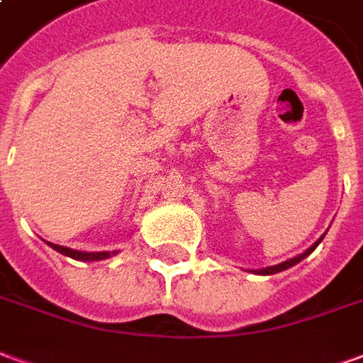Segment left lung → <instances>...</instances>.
<instances>
[{"label": "left lung", "instance_id": "left-lung-1", "mask_svg": "<svg viewBox=\"0 0 363 363\" xmlns=\"http://www.w3.org/2000/svg\"><path fill=\"white\" fill-rule=\"evenodd\" d=\"M320 241H323V237H320L319 241H317V243L313 245V247H309V249H307V251H305L303 255H299V257H294V259L286 260V262H281V264H276V267H268V268H262V270H257V274H264V276H268V274L281 272V270H286V268L294 267V264H297L299 260H303L305 257H307V255H311V252L315 251V249H317V245H319Z\"/></svg>", "mask_w": 363, "mask_h": 363}]
</instances>
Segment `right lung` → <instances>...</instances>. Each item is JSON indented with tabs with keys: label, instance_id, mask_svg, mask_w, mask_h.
I'll return each instance as SVG.
<instances>
[{
	"label": "right lung",
	"instance_id": "add662e5",
	"mask_svg": "<svg viewBox=\"0 0 363 363\" xmlns=\"http://www.w3.org/2000/svg\"><path fill=\"white\" fill-rule=\"evenodd\" d=\"M54 249V251L62 252V255H66V257H72L75 260H83V262H87V260H103L108 259L111 257V252H82V251H74V249H67V247H62V245H54L48 243Z\"/></svg>",
	"mask_w": 363,
	"mask_h": 363
}]
</instances>
